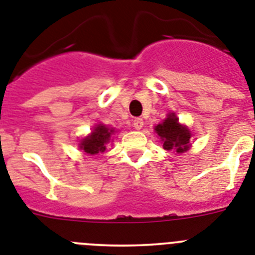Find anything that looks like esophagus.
Wrapping results in <instances>:
<instances>
[{
    "label": "esophagus",
    "instance_id": "obj_1",
    "mask_svg": "<svg viewBox=\"0 0 255 255\" xmlns=\"http://www.w3.org/2000/svg\"><path fill=\"white\" fill-rule=\"evenodd\" d=\"M133 127L136 129H141L143 127V119L142 118H136L133 121Z\"/></svg>",
    "mask_w": 255,
    "mask_h": 255
}]
</instances>
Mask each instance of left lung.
<instances>
[{
    "instance_id": "1",
    "label": "left lung",
    "mask_w": 255,
    "mask_h": 255,
    "mask_svg": "<svg viewBox=\"0 0 255 255\" xmlns=\"http://www.w3.org/2000/svg\"><path fill=\"white\" fill-rule=\"evenodd\" d=\"M156 133L163 141V147L165 150H174L177 152H183L189 149V142L191 133L186 127L178 123V119L174 114H169L161 125L155 127Z\"/></svg>"
}]
</instances>
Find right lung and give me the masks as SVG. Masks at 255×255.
Masks as SVG:
<instances>
[{
	"label": "right lung",
	"instance_id": "obj_1",
	"mask_svg": "<svg viewBox=\"0 0 255 255\" xmlns=\"http://www.w3.org/2000/svg\"><path fill=\"white\" fill-rule=\"evenodd\" d=\"M114 132V129H109L105 126L99 125L95 127V130L85 140L81 142V149L85 150V152L90 155L104 152L106 150V143L109 142L110 136Z\"/></svg>",
	"mask_w": 255,
	"mask_h": 255
}]
</instances>
